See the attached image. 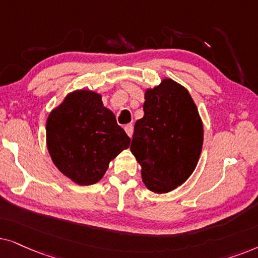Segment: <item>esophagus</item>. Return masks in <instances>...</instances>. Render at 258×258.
I'll list each match as a JSON object with an SVG mask.
<instances>
[{"mask_svg":"<svg viewBox=\"0 0 258 258\" xmlns=\"http://www.w3.org/2000/svg\"><path fill=\"white\" fill-rule=\"evenodd\" d=\"M125 131L127 133V136H128L130 138H132V136H133V125H132V123H127V125H125Z\"/></svg>","mask_w":258,"mask_h":258,"instance_id":"esophagus-1","label":"esophagus"}]
</instances>
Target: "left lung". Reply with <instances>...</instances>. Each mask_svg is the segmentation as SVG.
Listing matches in <instances>:
<instances>
[{"label":"left lung","mask_w":258,"mask_h":258,"mask_svg":"<svg viewBox=\"0 0 258 258\" xmlns=\"http://www.w3.org/2000/svg\"><path fill=\"white\" fill-rule=\"evenodd\" d=\"M144 116L137 120L131 152L142 166L150 191L166 194L197 166L203 146V122L188 91L172 79L146 89Z\"/></svg>","instance_id":"1"}]
</instances>
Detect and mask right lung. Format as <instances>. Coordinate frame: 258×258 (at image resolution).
Listing matches in <instances>:
<instances>
[{
	"label": "right lung",
	"mask_w": 258,
	"mask_h": 258,
	"mask_svg": "<svg viewBox=\"0 0 258 258\" xmlns=\"http://www.w3.org/2000/svg\"><path fill=\"white\" fill-rule=\"evenodd\" d=\"M46 137L55 166L79 185L98 183L109 161L131 143L101 94L88 89L67 94L49 113Z\"/></svg>",
	"instance_id": "1"
}]
</instances>
